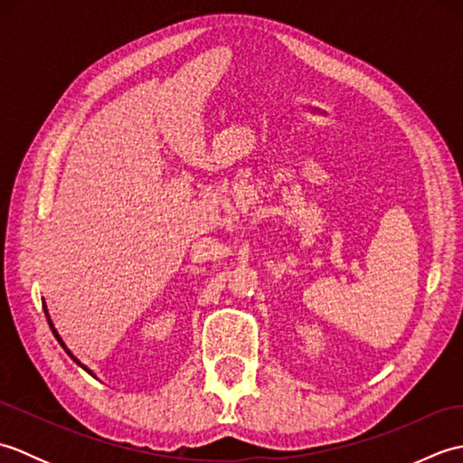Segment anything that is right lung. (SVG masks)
<instances>
[{
  "mask_svg": "<svg viewBox=\"0 0 463 463\" xmlns=\"http://www.w3.org/2000/svg\"><path fill=\"white\" fill-rule=\"evenodd\" d=\"M43 310H45V307H43ZM45 312H47V310H45ZM47 322H49V326H52V332H53V336H55V338H57V342H59V344H61V346H63V350H65V352H67V354H69V356H71V358H73V360H75V362H77V364H80V366H81V368H83V370H85V372H90V373H91V370H87V368H85V366H83V364H81V362H80V360H77V358H75V356H73V354H71V352H69V350H67V346H65V344H63V340H61V338H59V334H57V330H55V328H53V324H52V320H49V317H47ZM91 376H93V373H91Z\"/></svg>",
  "mask_w": 463,
  "mask_h": 463,
  "instance_id": "1",
  "label": "right lung"
}]
</instances>
